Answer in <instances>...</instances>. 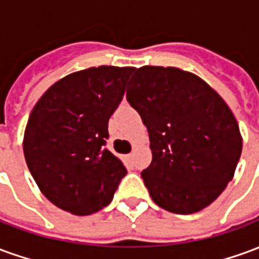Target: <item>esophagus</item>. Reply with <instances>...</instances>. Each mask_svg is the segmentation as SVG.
<instances>
[{
	"instance_id": "obj_1",
	"label": "esophagus",
	"mask_w": 259,
	"mask_h": 259,
	"mask_svg": "<svg viewBox=\"0 0 259 259\" xmlns=\"http://www.w3.org/2000/svg\"><path fill=\"white\" fill-rule=\"evenodd\" d=\"M126 157H127V159H129V161H133V152H130V154H127Z\"/></svg>"
}]
</instances>
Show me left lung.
Instances as JSON below:
<instances>
[{"label":"left lung","instance_id":"left-lung-1","mask_svg":"<svg viewBox=\"0 0 259 259\" xmlns=\"http://www.w3.org/2000/svg\"><path fill=\"white\" fill-rule=\"evenodd\" d=\"M129 84L126 98L150 136L152 161L141 178L152 201L180 215L201 211L225 190L241 155L233 113L182 69L143 66Z\"/></svg>","mask_w":259,"mask_h":259}]
</instances>
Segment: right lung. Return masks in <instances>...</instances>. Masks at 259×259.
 Segmentation results:
<instances>
[{
    "mask_svg": "<svg viewBox=\"0 0 259 259\" xmlns=\"http://www.w3.org/2000/svg\"><path fill=\"white\" fill-rule=\"evenodd\" d=\"M135 68L68 74L33 108L23 140L27 168L48 200L74 215L107 206L127 170L107 150L108 122Z\"/></svg>",
    "mask_w": 259,
    "mask_h": 259,
    "instance_id": "right-lung-1",
    "label": "right lung"
}]
</instances>
